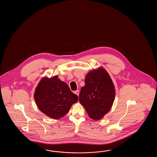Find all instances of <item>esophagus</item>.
<instances>
[{"mask_svg": "<svg viewBox=\"0 0 157 157\" xmlns=\"http://www.w3.org/2000/svg\"><path fill=\"white\" fill-rule=\"evenodd\" d=\"M74 93H75V94L76 95H77L78 96L79 95V90H76V91H75Z\"/></svg>", "mask_w": 157, "mask_h": 157, "instance_id": "obj_1", "label": "esophagus"}]
</instances>
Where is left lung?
I'll return each instance as SVG.
<instances>
[{
    "mask_svg": "<svg viewBox=\"0 0 157 157\" xmlns=\"http://www.w3.org/2000/svg\"><path fill=\"white\" fill-rule=\"evenodd\" d=\"M114 84L103 68L90 71L85 78V86L79 94V101L89 117L99 120L109 111L115 98Z\"/></svg>",
    "mask_w": 157,
    "mask_h": 157,
    "instance_id": "left-lung-1",
    "label": "left lung"
}]
</instances>
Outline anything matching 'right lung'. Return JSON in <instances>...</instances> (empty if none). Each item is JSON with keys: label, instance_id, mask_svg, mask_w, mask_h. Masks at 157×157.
Here are the masks:
<instances>
[{"label": "right lung", "instance_id": "1", "mask_svg": "<svg viewBox=\"0 0 157 157\" xmlns=\"http://www.w3.org/2000/svg\"><path fill=\"white\" fill-rule=\"evenodd\" d=\"M34 98L41 112L53 119L65 116L71 105L78 101V96L57 75L43 78L35 90Z\"/></svg>", "mask_w": 157, "mask_h": 157}]
</instances>
